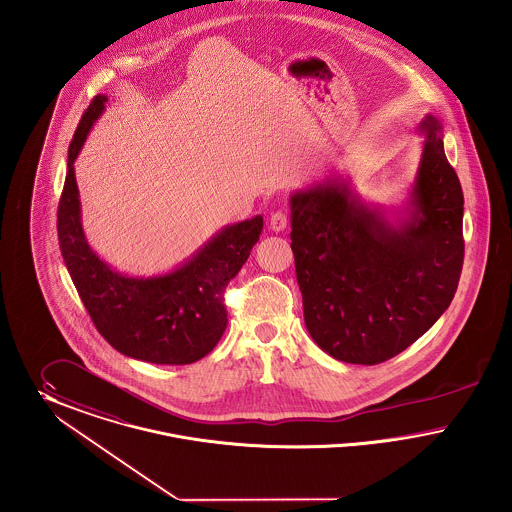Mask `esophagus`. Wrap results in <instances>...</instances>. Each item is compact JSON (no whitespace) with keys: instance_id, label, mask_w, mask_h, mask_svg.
<instances>
[{"instance_id":"34e87169","label":"esophagus","mask_w":512,"mask_h":512,"mask_svg":"<svg viewBox=\"0 0 512 512\" xmlns=\"http://www.w3.org/2000/svg\"><path fill=\"white\" fill-rule=\"evenodd\" d=\"M287 223H289V219H287V214L285 212H273L271 217H269V229L271 231H275V233H281L285 227H287Z\"/></svg>"}]
</instances>
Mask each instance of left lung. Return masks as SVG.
Instances as JSON below:
<instances>
[{
    "label": "left lung",
    "instance_id": "1",
    "mask_svg": "<svg viewBox=\"0 0 512 512\" xmlns=\"http://www.w3.org/2000/svg\"><path fill=\"white\" fill-rule=\"evenodd\" d=\"M422 156L403 208L366 202L350 177L291 194V248L304 323L316 345L349 364H379L420 339L457 293L464 196L426 113Z\"/></svg>",
    "mask_w": 512,
    "mask_h": 512
}]
</instances>
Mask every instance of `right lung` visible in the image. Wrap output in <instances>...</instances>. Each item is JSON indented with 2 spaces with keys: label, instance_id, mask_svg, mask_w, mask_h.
<instances>
[{
  "label": "right lung",
  "instance_id": "add662e5",
  "mask_svg": "<svg viewBox=\"0 0 512 512\" xmlns=\"http://www.w3.org/2000/svg\"><path fill=\"white\" fill-rule=\"evenodd\" d=\"M108 96L98 94L82 115L69 146L67 177L57 210L63 262L92 322L121 354L163 366L192 364L216 347L227 327L223 289L258 243L264 219L225 225L177 268L140 277L106 264L86 241L75 160Z\"/></svg>",
  "mask_w": 512,
  "mask_h": 512
}]
</instances>
